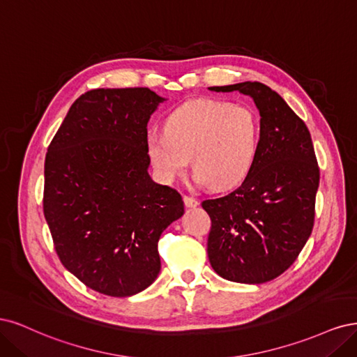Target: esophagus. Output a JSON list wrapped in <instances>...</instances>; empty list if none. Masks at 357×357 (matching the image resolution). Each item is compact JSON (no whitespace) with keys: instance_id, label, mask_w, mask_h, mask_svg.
<instances>
[{"instance_id":"34e87169","label":"esophagus","mask_w":357,"mask_h":357,"mask_svg":"<svg viewBox=\"0 0 357 357\" xmlns=\"http://www.w3.org/2000/svg\"><path fill=\"white\" fill-rule=\"evenodd\" d=\"M183 203H185L187 208H197L199 206V200L190 197V195H183Z\"/></svg>"}]
</instances>
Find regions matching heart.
Returning <instances> with one entry per match:
<instances>
[{"instance_id":"obj_1","label":"heart","mask_w":357,"mask_h":357,"mask_svg":"<svg viewBox=\"0 0 357 357\" xmlns=\"http://www.w3.org/2000/svg\"><path fill=\"white\" fill-rule=\"evenodd\" d=\"M259 141L261 126L250 108L202 99L172 112L165 133L148 135L146 153L163 182L182 176L190 158L195 182L229 188L248 176Z\"/></svg>"}]
</instances>
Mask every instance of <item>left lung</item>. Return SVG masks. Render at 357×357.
I'll return each mask as SVG.
<instances>
[{
  "instance_id": "obj_1",
  "label": "left lung",
  "mask_w": 357,
  "mask_h": 357,
  "mask_svg": "<svg viewBox=\"0 0 357 357\" xmlns=\"http://www.w3.org/2000/svg\"><path fill=\"white\" fill-rule=\"evenodd\" d=\"M254 99L261 141L241 185L204 200L212 227L208 257L221 278L248 284L270 282L289 268L312 234L319 166L305 123L268 86L245 82L209 87Z\"/></svg>"
}]
</instances>
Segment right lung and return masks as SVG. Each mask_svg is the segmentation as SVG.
Masks as SVG:
<instances>
[{"label": "right lung", "instance_id": "1", "mask_svg": "<svg viewBox=\"0 0 357 357\" xmlns=\"http://www.w3.org/2000/svg\"><path fill=\"white\" fill-rule=\"evenodd\" d=\"M166 99L146 87L79 96L49 145L43 208L63 267L90 289L132 296L162 268L165 229L181 194L148 174L146 124Z\"/></svg>", "mask_w": 357, "mask_h": 357}]
</instances>
